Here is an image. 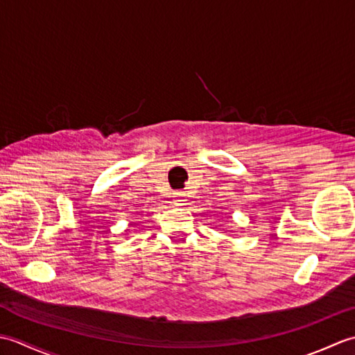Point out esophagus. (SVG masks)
<instances>
[{"instance_id":"esophagus-1","label":"esophagus","mask_w":355,"mask_h":355,"mask_svg":"<svg viewBox=\"0 0 355 355\" xmlns=\"http://www.w3.org/2000/svg\"><path fill=\"white\" fill-rule=\"evenodd\" d=\"M173 201H177V202H180V201H183V193H180V192H177V193H173Z\"/></svg>"}]
</instances>
